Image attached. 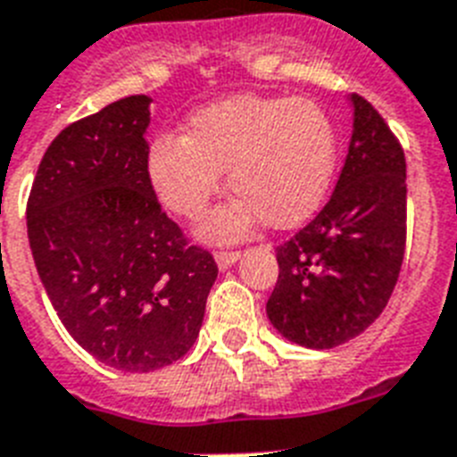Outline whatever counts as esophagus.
<instances>
[{
    "label": "esophagus",
    "instance_id": "obj_1",
    "mask_svg": "<svg viewBox=\"0 0 457 457\" xmlns=\"http://www.w3.org/2000/svg\"><path fill=\"white\" fill-rule=\"evenodd\" d=\"M239 258H241V253H237V251H232V253H228V251H222V253H216V262H218V267H220L222 272L235 265V262L239 261Z\"/></svg>",
    "mask_w": 457,
    "mask_h": 457
}]
</instances>
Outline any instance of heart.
Instances as JSON below:
<instances>
[{"mask_svg":"<svg viewBox=\"0 0 457 457\" xmlns=\"http://www.w3.org/2000/svg\"><path fill=\"white\" fill-rule=\"evenodd\" d=\"M336 126L317 100L237 94L199 107L183 136H159L145 154L152 192L166 209L199 218L228 170L232 202L211 213L199 235L239 241L262 218L287 229L310 218L331 187Z\"/></svg>","mask_w":457,"mask_h":457,"instance_id":"b5f03b06","label":"heart"}]
</instances>
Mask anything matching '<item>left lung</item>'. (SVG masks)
I'll use <instances>...</instances> for the list:
<instances>
[{
  "mask_svg": "<svg viewBox=\"0 0 457 457\" xmlns=\"http://www.w3.org/2000/svg\"><path fill=\"white\" fill-rule=\"evenodd\" d=\"M352 138L336 190L307 228L277 248L267 300L277 333L331 350L363 333L387 305L406 244V159L383 117L350 96Z\"/></svg>",
  "mask_w": 457,
  "mask_h": 457,
  "instance_id": "8db88e82",
  "label": "left lung"
}]
</instances>
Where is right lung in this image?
I'll use <instances>...</instances> for the list:
<instances>
[{"label":"right lung","instance_id":"right-lung-1","mask_svg":"<svg viewBox=\"0 0 457 457\" xmlns=\"http://www.w3.org/2000/svg\"><path fill=\"white\" fill-rule=\"evenodd\" d=\"M150 96H129L48 145L28 202V239L55 314L105 366L150 373L187 354L218 277L152 192Z\"/></svg>","mask_w":457,"mask_h":457}]
</instances>
